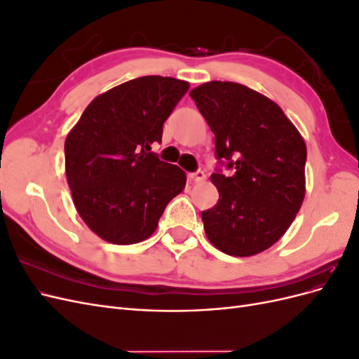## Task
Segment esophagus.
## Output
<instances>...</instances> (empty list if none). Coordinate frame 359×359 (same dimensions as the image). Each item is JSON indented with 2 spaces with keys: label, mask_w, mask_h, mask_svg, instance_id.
I'll return each mask as SVG.
<instances>
[{
  "label": "esophagus",
  "mask_w": 359,
  "mask_h": 359,
  "mask_svg": "<svg viewBox=\"0 0 359 359\" xmlns=\"http://www.w3.org/2000/svg\"><path fill=\"white\" fill-rule=\"evenodd\" d=\"M189 177H190V180L194 181V182H201V181L205 180V172L199 169V170H196V172L189 173Z\"/></svg>",
  "instance_id": "1"
}]
</instances>
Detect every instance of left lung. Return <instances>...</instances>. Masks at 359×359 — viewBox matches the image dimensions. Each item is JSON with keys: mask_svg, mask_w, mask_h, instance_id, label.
<instances>
[{"mask_svg": "<svg viewBox=\"0 0 359 359\" xmlns=\"http://www.w3.org/2000/svg\"><path fill=\"white\" fill-rule=\"evenodd\" d=\"M190 97L214 133L219 163L211 181L220 198L202 211L205 233L226 255L264 252L302 205L306 142L278 104L241 83L206 82ZM222 165L233 175L223 176Z\"/></svg>", "mask_w": 359, "mask_h": 359, "instance_id": "8db88e82", "label": "left lung"}]
</instances>
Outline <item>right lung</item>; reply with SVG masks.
Returning a JSON list of instances; mask_svg holds the SVG:
<instances>
[{"mask_svg": "<svg viewBox=\"0 0 359 359\" xmlns=\"http://www.w3.org/2000/svg\"><path fill=\"white\" fill-rule=\"evenodd\" d=\"M189 82L142 76L100 94L69 133L66 175L76 210L90 229L119 245L147 240L186 173L151 153Z\"/></svg>", "mask_w": 359, "mask_h": 359, "instance_id": "obj_1", "label": "right lung"}]
</instances>
